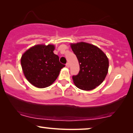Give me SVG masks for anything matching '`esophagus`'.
Masks as SVG:
<instances>
[{"mask_svg": "<svg viewBox=\"0 0 133 133\" xmlns=\"http://www.w3.org/2000/svg\"><path fill=\"white\" fill-rule=\"evenodd\" d=\"M66 66L67 68H69V67H70V63H67L66 64Z\"/></svg>", "mask_w": 133, "mask_h": 133, "instance_id": "1", "label": "esophagus"}]
</instances>
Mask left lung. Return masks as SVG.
Here are the masks:
<instances>
[{
    "label": "left lung",
    "mask_w": 133,
    "mask_h": 133,
    "mask_svg": "<svg viewBox=\"0 0 133 133\" xmlns=\"http://www.w3.org/2000/svg\"><path fill=\"white\" fill-rule=\"evenodd\" d=\"M71 48L77 58L80 71L72 76L76 87L84 91L95 89L103 82L108 74L109 61L103 51L90 43H71Z\"/></svg>",
    "instance_id": "left-lung-1"
}]
</instances>
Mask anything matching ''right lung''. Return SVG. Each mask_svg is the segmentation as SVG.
Masks as SVG:
<instances>
[{
  "label": "right lung",
  "instance_id": "right-lung-1",
  "mask_svg": "<svg viewBox=\"0 0 133 133\" xmlns=\"http://www.w3.org/2000/svg\"><path fill=\"white\" fill-rule=\"evenodd\" d=\"M52 44H38L27 50L21 57V62L25 77L35 87L44 88L57 79L65 65L59 62L53 52Z\"/></svg>",
  "mask_w": 133,
  "mask_h": 133
}]
</instances>
